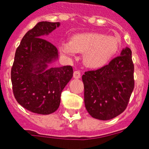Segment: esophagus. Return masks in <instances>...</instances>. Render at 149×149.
Listing matches in <instances>:
<instances>
[{
	"label": "esophagus",
	"instance_id": "esophagus-1",
	"mask_svg": "<svg viewBox=\"0 0 149 149\" xmlns=\"http://www.w3.org/2000/svg\"><path fill=\"white\" fill-rule=\"evenodd\" d=\"M73 76L74 78H80L81 77V72H80V71H78V70H77V71H74V74H73Z\"/></svg>",
	"mask_w": 149,
	"mask_h": 149
}]
</instances>
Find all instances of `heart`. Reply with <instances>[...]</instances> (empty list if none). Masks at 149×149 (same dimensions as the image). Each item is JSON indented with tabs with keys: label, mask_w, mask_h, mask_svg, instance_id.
<instances>
[{
	"label": "heart",
	"mask_w": 149,
	"mask_h": 149,
	"mask_svg": "<svg viewBox=\"0 0 149 149\" xmlns=\"http://www.w3.org/2000/svg\"><path fill=\"white\" fill-rule=\"evenodd\" d=\"M120 40L113 36L100 33L78 34L71 39L69 43L60 47L63 54L84 53V61L88 67L100 68L107 65L117 53Z\"/></svg>",
	"instance_id": "heart-1"
}]
</instances>
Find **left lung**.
<instances>
[{
    "instance_id": "left-lung-1",
    "label": "left lung",
    "mask_w": 149,
    "mask_h": 149,
    "mask_svg": "<svg viewBox=\"0 0 149 149\" xmlns=\"http://www.w3.org/2000/svg\"><path fill=\"white\" fill-rule=\"evenodd\" d=\"M84 104L92 117L111 120L127 107L134 89V64L132 51L126 47L120 55L99 69L82 75Z\"/></svg>"
}]
</instances>
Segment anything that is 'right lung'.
Wrapping results in <instances>:
<instances>
[{"label": "right lung", "mask_w": 149, "mask_h": 149, "mask_svg": "<svg viewBox=\"0 0 149 149\" xmlns=\"http://www.w3.org/2000/svg\"><path fill=\"white\" fill-rule=\"evenodd\" d=\"M59 25L39 22L26 33L16 50L11 68L13 95L23 107L35 113L57 110L62 90L73 76L72 66L47 68L58 58V50L44 38Z\"/></svg>", "instance_id": "obj_1"}]
</instances>
